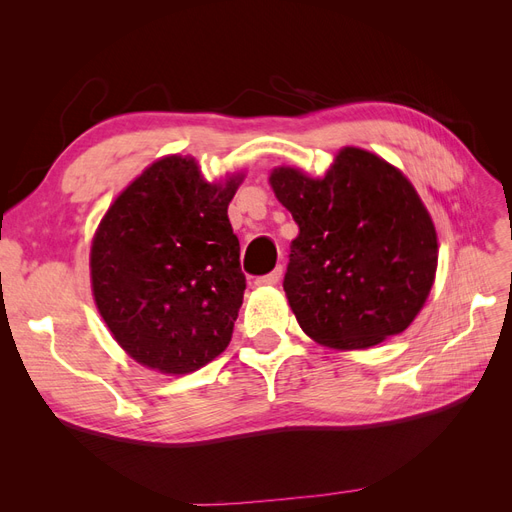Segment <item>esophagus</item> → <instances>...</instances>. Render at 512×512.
<instances>
[{
  "label": "esophagus",
  "mask_w": 512,
  "mask_h": 512,
  "mask_svg": "<svg viewBox=\"0 0 512 512\" xmlns=\"http://www.w3.org/2000/svg\"><path fill=\"white\" fill-rule=\"evenodd\" d=\"M280 277H282V267H277V269H273V271L267 273V275L256 277V284H258V286H273V284L280 282Z\"/></svg>",
  "instance_id": "obj_1"
}]
</instances>
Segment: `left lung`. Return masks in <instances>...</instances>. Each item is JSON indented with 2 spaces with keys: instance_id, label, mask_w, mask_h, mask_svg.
I'll use <instances>...</instances> for the list:
<instances>
[{
  "instance_id": "8db88e82",
  "label": "left lung",
  "mask_w": 512,
  "mask_h": 512,
  "mask_svg": "<svg viewBox=\"0 0 512 512\" xmlns=\"http://www.w3.org/2000/svg\"><path fill=\"white\" fill-rule=\"evenodd\" d=\"M269 181L299 226L284 290L301 329L339 350L406 331L438 267L436 228L412 183L356 147L324 179L275 168Z\"/></svg>"
}]
</instances>
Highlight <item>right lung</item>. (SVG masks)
<instances>
[{"label": "right lung", "instance_id": "right-lung-1", "mask_svg": "<svg viewBox=\"0 0 512 512\" xmlns=\"http://www.w3.org/2000/svg\"><path fill=\"white\" fill-rule=\"evenodd\" d=\"M239 183L211 185L194 160L170 156L106 211L91 245V286L134 361L190 374L226 350L245 290L228 220Z\"/></svg>", "mask_w": 512, "mask_h": 512}]
</instances>
